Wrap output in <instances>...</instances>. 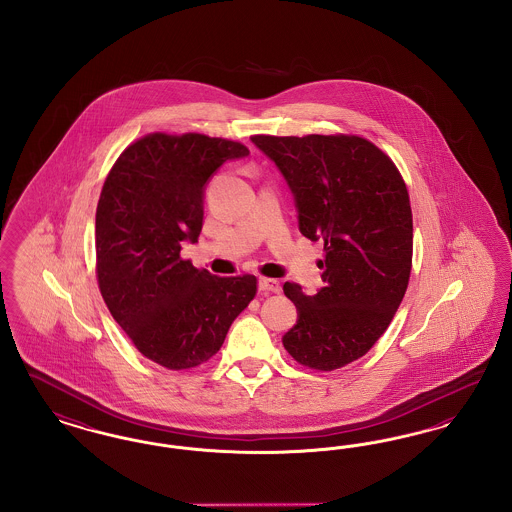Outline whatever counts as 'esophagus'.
<instances>
[{
    "mask_svg": "<svg viewBox=\"0 0 512 512\" xmlns=\"http://www.w3.org/2000/svg\"><path fill=\"white\" fill-rule=\"evenodd\" d=\"M259 290L263 293H278L280 292V282L274 280V278L261 276V278H259Z\"/></svg>",
    "mask_w": 512,
    "mask_h": 512,
    "instance_id": "1",
    "label": "esophagus"
}]
</instances>
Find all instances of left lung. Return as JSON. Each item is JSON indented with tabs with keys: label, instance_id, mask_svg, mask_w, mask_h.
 <instances>
[{
	"label": "left lung",
	"instance_id": "obj_1",
	"mask_svg": "<svg viewBox=\"0 0 512 512\" xmlns=\"http://www.w3.org/2000/svg\"><path fill=\"white\" fill-rule=\"evenodd\" d=\"M295 197L299 230L324 242L322 282L284 293L297 324L282 338L299 365L330 372L361 359L388 330L413 267V211L390 157L361 136H251Z\"/></svg>",
	"mask_w": 512,
	"mask_h": 512
}]
</instances>
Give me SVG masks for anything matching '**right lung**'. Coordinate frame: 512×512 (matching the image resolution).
Here are the masks:
<instances>
[{"label": "right lung", "instance_id": "add662e5", "mask_svg": "<svg viewBox=\"0 0 512 512\" xmlns=\"http://www.w3.org/2000/svg\"><path fill=\"white\" fill-rule=\"evenodd\" d=\"M249 149L205 134L153 132L107 174L96 211V276L109 313L157 365L207 363L257 293L253 274L220 278L182 259L197 242L211 174Z\"/></svg>", "mask_w": 512, "mask_h": 512}]
</instances>
